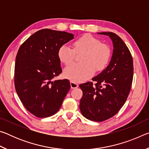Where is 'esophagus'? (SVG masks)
<instances>
[{
    "mask_svg": "<svg viewBox=\"0 0 149 149\" xmlns=\"http://www.w3.org/2000/svg\"><path fill=\"white\" fill-rule=\"evenodd\" d=\"M70 86H71L72 89H75V88L78 87V86H79V85H78V84H76V83L71 81V82H70Z\"/></svg>",
    "mask_w": 149,
    "mask_h": 149,
    "instance_id": "obj_1",
    "label": "esophagus"
}]
</instances>
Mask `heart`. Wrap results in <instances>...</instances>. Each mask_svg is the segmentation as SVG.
<instances>
[{
	"label": "heart",
	"instance_id": "1",
	"mask_svg": "<svg viewBox=\"0 0 149 149\" xmlns=\"http://www.w3.org/2000/svg\"><path fill=\"white\" fill-rule=\"evenodd\" d=\"M74 49L68 45L60 46L58 56L60 62L70 65L74 61L75 52H83L80 64H74L65 68L64 75L73 82H81L87 80L96 71L104 70L108 65L111 50L107 45L101 43L100 40L90 34H85L75 40Z\"/></svg>",
	"mask_w": 149,
	"mask_h": 149
}]
</instances>
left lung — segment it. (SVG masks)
<instances>
[{"mask_svg":"<svg viewBox=\"0 0 149 149\" xmlns=\"http://www.w3.org/2000/svg\"><path fill=\"white\" fill-rule=\"evenodd\" d=\"M112 40L113 52L109 64L92 79L81 84L83 91L79 108L88 120L102 122L117 114L125 102L132 87L133 64L132 54L123 40L112 32H100Z\"/></svg>","mask_w":149,"mask_h":149,"instance_id":"left-lung-1","label":"left lung"}]
</instances>
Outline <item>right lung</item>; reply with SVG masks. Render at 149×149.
<instances>
[{
    "instance_id": "obj_1",
    "label": "right lung",
    "mask_w": 149,
    "mask_h": 149,
    "mask_svg": "<svg viewBox=\"0 0 149 149\" xmlns=\"http://www.w3.org/2000/svg\"><path fill=\"white\" fill-rule=\"evenodd\" d=\"M72 33L43 29L31 35L17 51L14 84L25 108L38 118L54 115L70 89L68 79L52 81L62 73L58 51L74 39Z\"/></svg>"
}]
</instances>
